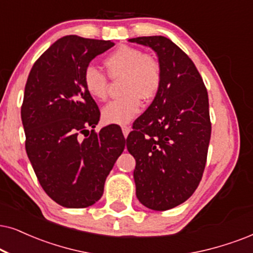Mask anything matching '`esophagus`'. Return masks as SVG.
<instances>
[{
    "label": "esophagus",
    "instance_id": "1",
    "mask_svg": "<svg viewBox=\"0 0 253 253\" xmlns=\"http://www.w3.org/2000/svg\"><path fill=\"white\" fill-rule=\"evenodd\" d=\"M121 129H123L124 136L127 137V135H128L129 132H130V127H129V126H126V125H124V126L121 127Z\"/></svg>",
    "mask_w": 253,
    "mask_h": 253
}]
</instances>
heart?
I'll return each mask as SVG.
<instances>
[{
  "mask_svg": "<svg viewBox=\"0 0 253 253\" xmlns=\"http://www.w3.org/2000/svg\"><path fill=\"white\" fill-rule=\"evenodd\" d=\"M104 66L112 79L123 78L121 93L103 108L101 117L107 124L129 123L142 108V99L153 100L162 84V69L159 60L145 55L137 47L121 45L104 59ZM86 91L97 100H105L108 94V79L94 66H87L83 75Z\"/></svg>",
  "mask_w": 253,
  "mask_h": 253,
  "instance_id": "1",
  "label": "heart"
}]
</instances>
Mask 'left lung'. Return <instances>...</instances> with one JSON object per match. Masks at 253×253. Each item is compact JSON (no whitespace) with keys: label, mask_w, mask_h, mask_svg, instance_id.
I'll return each instance as SVG.
<instances>
[{"label":"left lung","mask_w":253,"mask_h":253,"mask_svg":"<svg viewBox=\"0 0 253 253\" xmlns=\"http://www.w3.org/2000/svg\"><path fill=\"white\" fill-rule=\"evenodd\" d=\"M152 47L162 69L159 93L127 136L136 161V197L165 211L187 201L202 180L211 135L209 99L187 53L164 36L130 38Z\"/></svg>","instance_id":"1"}]
</instances>
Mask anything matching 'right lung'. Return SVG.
I'll use <instances>...</instances> for the list:
<instances>
[{"label": "right lung", "instance_id": "obj_1", "mask_svg": "<svg viewBox=\"0 0 253 253\" xmlns=\"http://www.w3.org/2000/svg\"><path fill=\"white\" fill-rule=\"evenodd\" d=\"M113 45L76 35L62 37L29 73L21 107L25 150L42 188L62 207L97 202L125 149L126 140L116 128L93 129L100 111L83 82L89 62Z\"/></svg>", "mask_w": 253, "mask_h": 253}]
</instances>
